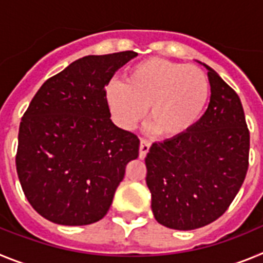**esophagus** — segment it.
<instances>
[{"mask_svg": "<svg viewBox=\"0 0 263 263\" xmlns=\"http://www.w3.org/2000/svg\"><path fill=\"white\" fill-rule=\"evenodd\" d=\"M150 146H152V142H150V141H147V139L145 138H141V143H139V158H141V159H143V158L146 157V154H147L148 150H150Z\"/></svg>", "mask_w": 263, "mask_h": 263, "instance_id": "esophagus-1", "label": "esophagus"}]
</instances>
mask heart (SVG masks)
<instances>
[{"label":"heart","mask_w":263,"mask_h":263,"mask_svg":"<svg viewBox=\"0 0 263 263\" xmlns=\"http://www.w3.org/2000/svg\"><path fill=\"white\" fill-rule=\"evenodd\" d=\"M106 104L122 129L132 130L146 115L160 136L174 138L196 125L210 97L208 78L199 67L148 58L125 73V83L106 88Z\"/></svg>","instance_id":"heart-1"}]
</instances>
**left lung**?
Returning <instances> with one entry per match:
<instances>
[{"mask_svg": "<svg viewBox=\"0 0 263 263\" xmlns=\"http://www.w3.org/2000/svg\"><path fill=\"white\" fill-rule=\"evenodd\" d=\"M205 68L211 100L203 117L187 133L153 143L145 159L155 220L178 231L224 215L249 167L250 134L240 97Z\"/></svg>", "mask_w": 263, "mask_h": 263, "instance_id": "1", "label": "left lung"}]
</instances>
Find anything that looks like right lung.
I'll return each instance as SVG.
<instances>
[{
	"label": "right lung",
	"mask_w": 263,
	"mask_h": 263,
	"mask_svg": "<svg viewBox=\"0 0 263 263\" xmlns=\"http://www.w3.org/2000/svg\"><path fill=\"white\" fill-rule=\"evenodd\" d=\"M134 51L89 55L45 81L18 133L17 174L41 216L60 225H88L108 213L139 139L116 126L105 85Z\"/></svg>",
	"instance_id": "1"
}]
</instances>
